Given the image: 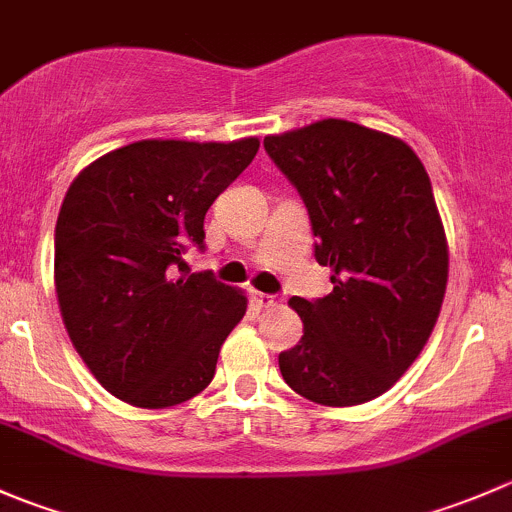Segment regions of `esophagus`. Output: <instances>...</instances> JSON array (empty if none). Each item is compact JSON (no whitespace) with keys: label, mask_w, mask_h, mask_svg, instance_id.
<instances>
[{"label":"esophagus","mask_w":512,"mask_h":512,"mask_svg":"<svg viewBox=\"0 0 512 512\" xmlns=\"http://www.w3.org/2000/svg\"><path fill=\"white\" fill-rule=\"evenodd\" d=\"M252 302H255L257 307H262V309H270V307H277V304H280V299H277L275 294L252 292Z\"/></svg>","instance_id":"34e87169"}]
</instances>
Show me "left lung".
I'll return each mask as SVG.
<instances>
[{
    "instance_id": "obj_1",
    "label": "left lung",
    "mask_w": 512,
    "mask_h": 512,
    "mask_svg": "<svg viewBox=\"0 0 512 512\" xmlns=\"http://www.w3.org/2000/svg\"><path fill=\"white\" fill-rule=\"evenodd\" d=\"M312 220L332 270L322 299L292 297L304 337L280 354L289 389L356 406L401 379L426 347L448 282V242L431 180L401 138L324 118L265 138Z\"/></svg>"
}]
</instances>
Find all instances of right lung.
<instances>
[{"instance_id":"right-lung-1","label":"right lung","mask_w":512,"mask_h":512,"mask_svg":"<svg viewBox=\"0 0 512 512\" xmlns=\"http://www.w3.org/2000/svg\"><path fill=\"white\" fill-rule=\"evenodd\" d=\"M260 141H138L86 165L54 235V285L71 344L98 384L138 409H165L213 381L247 297L193 272L205 213Z\"/></svg>"}]
</instances>
